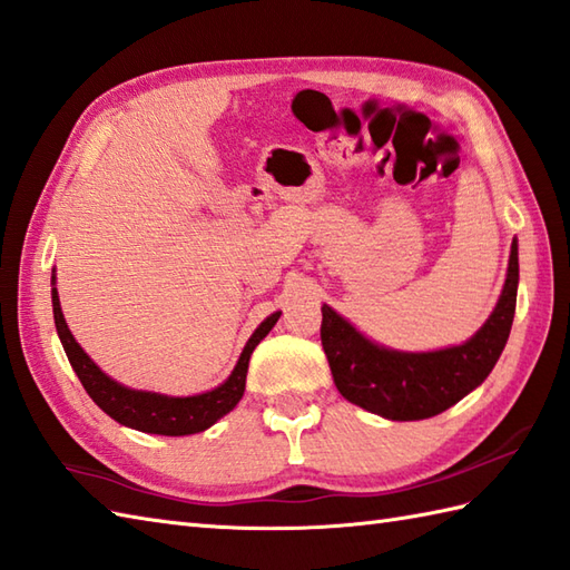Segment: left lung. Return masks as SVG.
I'll return each mask as SVG.
<instances>
[{
    "label": "left lung",
    "instance_id": "1",
    "mask_svg": "<svg viewBox=\"0 0 570 570\" xmlns=\"http://www.w3.org/2000/svg\"><path fill=\"white\" fill-rule=\"evenodd\" d=\"M519 284L517 239L498 308L465 345L439 353H396L370 343L331 306H323L321 343L337 392L392 421L431 419L485 382L512 331Z\"/></svg>",
    "mask_w": 570,
    "mask_h": 570
}]
</instances>
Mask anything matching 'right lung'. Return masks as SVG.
Here are the masks:
<instances>
[{"instance_id":"right-lung-1","label":"right lung","mask_w":570,"mask_h":570,"mask_svg":"<svg viewBox=\"0 0 570 570\" xmlns=\"http://www.w3.org/2000/svg\"><path fill=\"white\" fill-rule=\"evenodd\" d=\"M53 318H56V331L63 350L68 355V362L76 370L78 380L82 382L85 392L98 404L107 416L115 421L125 423L129 429H137L144 433H159V435H188L205 431L213 423L225 416L227 411H233L237 402L245 394V380H247V367H249V355L252 350L259 345L262 337L274 328L282 313H272L245 345L239 355L237 367L229 374L227 382L217 386L213 392H205L198 396H164V394H151V392H137L127 390V386L117 384L115 380L107 377V374L95 365V362L82 353V347L76 343V337L70 335L63 311L58 304V292L53 288Z\"/></svg>"}]
</instances>
